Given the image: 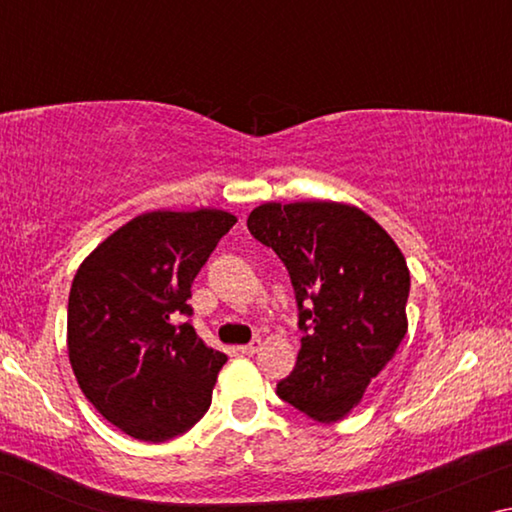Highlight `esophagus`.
Wrapping results in <instances>:
<instances>
[{"label":"esophagus","mask_w":512,"mask_h":512,"mask_svg":"<svg viewBox=\"0 0 512 512\" xmlns=\"http://www.w3.org/2000/svg\"><path fill=\"white\" fill-rule=\"evenodd\" d=\"M259 345H262V339H253V341L246 343V345H239V352L241 354H248V357H250V354H255L259 350Z\"/></svg>","instance_id":"obj_1"}]
</instances>
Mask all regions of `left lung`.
<instances>
[{
    "label": "left lung",
    "instance_id": "1",
    "mask_svg": "<svg viewBox=\"0 0 512 512\" xmlns=\"http://www.w3.org/2000/svg\"><path fill=\"white\" fill-rule=\"evenodd\" d=\"M248 230L287 266L298 302L302 348L277 395L311 420L339 422L406 336L402 250L366 212L334 201L264 203Z\"/></svg>",
    "mask_w": 512,
    "mask_h": 512
}]
</instances>
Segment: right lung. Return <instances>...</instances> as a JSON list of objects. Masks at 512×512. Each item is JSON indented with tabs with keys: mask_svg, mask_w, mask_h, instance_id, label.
<instances>
[{
	"mask_svg": "<svg viewBox=\"0 0 512 512\" xmlns=\"http://www.w3.org/2000/svg\"><path fill=\"white\" fill-rule=\"evenodd\" d=\"M237 223L223 210L146 212L101 241L74 275L67 352L83 395L144 443L176 438L210 409L228 361L192 323V282Z\"/></svg>",
	"mask_w": 512,
	"mask_h": 512,
	"instance_id": "1",
	"label": "right lung"
}]
</instances>
